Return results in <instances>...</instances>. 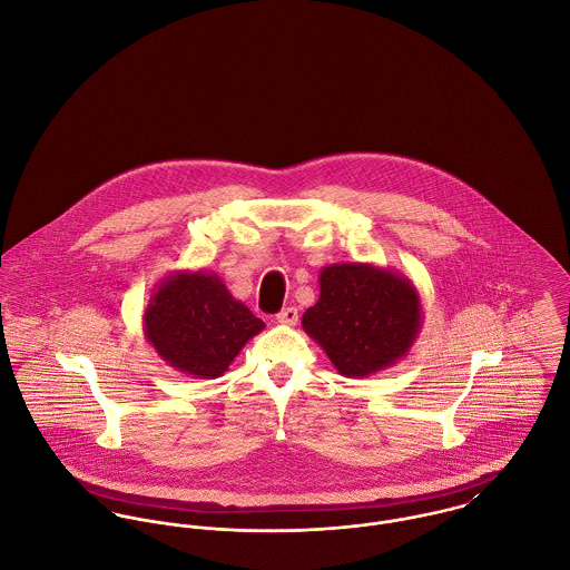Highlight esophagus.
<instances>
[{
  "instance_id": "34e87169",
  "label": "esophagus",
  "mask_w": 570,
  "mask_h": 570,
  "mask_svg": "<svg viewBox=\"0 0 570 570\" xmlns=\"http://www.w3.org/2000/svg\"><path fill=\"white\" fill-rule=\"evenodd\" d=\"M278 325L294 326L298 323V309L296 307H285L278 316H276Z\"/></svg>"
}]
</instances>
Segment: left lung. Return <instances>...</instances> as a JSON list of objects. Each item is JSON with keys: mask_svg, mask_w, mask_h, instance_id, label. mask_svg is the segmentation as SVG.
Listing matches in <instances>:
<instances>
[{"mask_svg": "<svg viewBox=\"0 0 570 570\" xmlns=\"http://www.w3.org/2000/svg\"><path fill=\"white\" fill-rule=\"evenodd\" d=\"M321 298L303 328L344 377H368L406 357L423 307L404 274L373 263H333L321 272Z\"/></svg>", "mask_w": 570, "mask_h": 570, "instance_id": "obj_1", "label": "left lung"}]
</instances>
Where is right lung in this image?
I'll list each match as a JSON object with an SVG mask.
<instances>
[{
	"label": "right lung",
	"instance_id": "add662e5",
	"mask_svg": "<svg viewBox=\"0 0 570 570\" xmlns=\"http://www.w3.org/2000/svg\"><path fill=\"white\" fill-rule=\"evenodd\" d=\"M265 323L237 301L222 276L179 269L158 283L142 316L147 342L179 373L222 377Z\"/></svg>",
	"mask_w": 570,
	"mask_h": 570
}]
</instances>
